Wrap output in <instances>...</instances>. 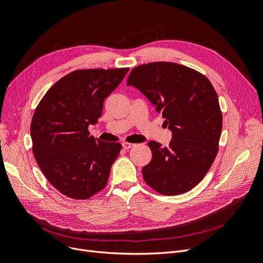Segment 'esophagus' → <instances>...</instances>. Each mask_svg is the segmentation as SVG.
Returning <instances> with one entry per match:
<instances>
[{
	"mask_svg": "<svg viewBox=\"0 0 263 263\" xmlns=\"http://www.w3.org/2000/svg\"><path fill=\"white\" fill-rule=\"evenodd\" d=\"M122 146H123V148H124V149L128 150V149H130L132 147H134V144H130V142H123Z\"/></svg>",
	"mask_w": 263,
	"mask_h": 263,
	"instance_id": "34e87169",
	"label": "esophagus"
}]
</instances>
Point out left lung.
I'll list each match as a JSON object with an SVG mask.
<instances>
[{"label": "left lung", "instance_id": "8db88e82", "mask_svg": "<svg viewBox=\"0 0 263 263\" xmlns=\"http://www.w3.org/2000/svg\"><path fill=\"white\" fill-rule=\"evenodd\" d=\"M127 85L145 95L172 132L168 147L148 142L153 159L142 168L144 180L163 195L192 190L218 153L222 115L212 83L194 69L159 61L134 68Z\"/></svg>", "mask_w": 263, "mask_h": 263}]
</instances>
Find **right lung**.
Returning <instances> with one entry per match:
<instances>
[{
  "label": "right lung",
  "mask_w": 263,
  "mask_h": 263,
  "mask_svg": "<svg viewBox=\"0 0 263 263\" xmlns=\"http://www.w3.org/2000/svg\"><path fill=\"white\" fill-rule=\"evenodd\" d=\"M128 68L83 69L61 78L44 95L30 124L33 154L50 184L74 200H87L106 186L122 145L90 135L103 103Z\"/></svg>",
  "instance_id": "obj_1"
}]
</instances>
